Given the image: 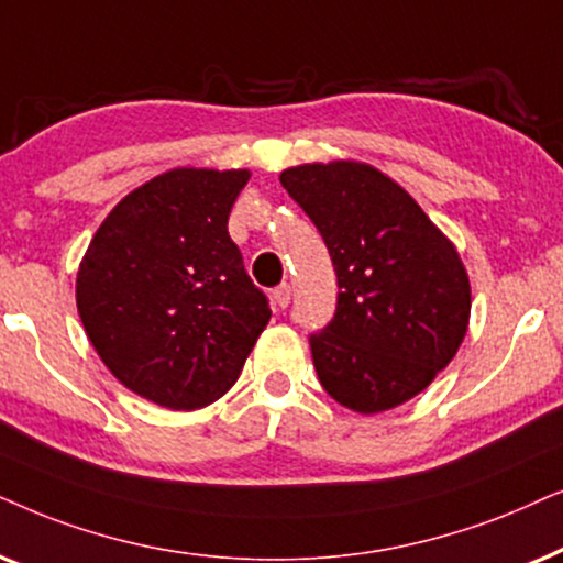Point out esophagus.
Listing matches in <instances>:
<instances>
[{
    "instance_id": "34e87169",
    "label": "esophagus",
    "mask_w": 563,
    "mask_h": 563,
    "mask_svg": "<svg viewBox=\"0 0 563 563\" xmlns=\"http://www.w3.org/2000/svg\"><path fill=\"white\" fill-rule=\"evenodd\" d=\"M273 303L277 306V309H286V306L290 303V286H288V283H283V286H277L273 290Z\"/></svg>"
}]
</instances>
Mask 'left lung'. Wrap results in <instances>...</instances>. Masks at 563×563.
Instances as JSON below:
<instances>
[{"instance_id":"1","label":"left lung","mask_w":563,"mask_h":563,"mask_svg":"<svg viewBox=\"0 0 563 563\" xmlns=\"http://www.w3.org/2000/svg\"><path fill=\"white\" fill-rule=\"evenodd\" d=\"M332 254L336 313L311 334L324 391L357 415L415 399L459 352L471 283L459 250L399 183L355 159L280 172Z\"/></svg>"}]
</instances>
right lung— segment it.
Here are the masks:
<instances>
[{
  "instance_id": "add662e5",
  "label": "right lung",
  "mask_w": 563,
  "mask_h": 563,
  "mask_svg": "<svg viewBox=\"0 0 563 563\" xmlns=\"http://www.w3.org/2000/svg\"><path fill=\"white\" fill-rule=\"evenodd\" d=\"M250 169L177 167L125 195L95 231L77 309L108 371L159 407L192 411L236 384L269 321L229 213Z\"/></svg>"
}]
</instances>
